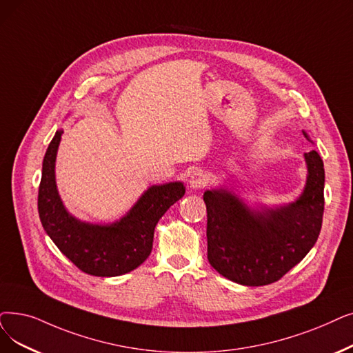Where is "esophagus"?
Returning <instances> with one entry per match:
<instances>
[{
  "instance_id": "obj_1",
  "label": "esophagus",
  "mask_w": 353,
  "mask_h": 353,
  "mask_svg": "<svg viewBox=\"0 0 353 353\" xmlns=\"http://www.w3.org/2000/svg\"><path fill=\"white\" fill-rule=\"evenodd\" d=\"M209 176L202 170H194L190 176L189 185L192 189H205L209 185Z\"/></svg>"
}]
</instances>
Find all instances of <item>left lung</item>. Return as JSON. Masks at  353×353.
<instances>
[{"instance_id":"8db88e82","label":"left lung","mask_w":353,"mask_h":353,"mask_svg":"<svg viewBox=\"0 0 353 353\" xmlns=\"http://www.w3.org/2000/svg\"><path fill=\"white\" fill-rule=\"evenodd\" d=\"M304 157L307 183L288 206L261 213L223 189L205 192L208 259L225 279L251 287L275 283L313 248L323 221L325 168L317 151Z\"/></svg>"}]
</instances>
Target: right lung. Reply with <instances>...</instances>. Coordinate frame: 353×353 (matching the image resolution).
<instances>
[{
  "label": "right lung",
  "instance_id": "right-lung-1",
  "mask_svg": "<svg viewBox=\"0 0 353 353\" xmlns=\"http://www.w3.org/2000/svg\"><path fill=\"white\" fill-rule=\"evenodd\" d=\"M63 131H56L43 160L39 214L44 231L81 271L95 277H117L141 265L152 250L154 228L167 209L185 196L180 181L151 186L127 216L111 225L83 223L60 201L54 161Z\"/></svg>",
  "mask_w": 353,
  "mask_h": 353
}]
</instances>
